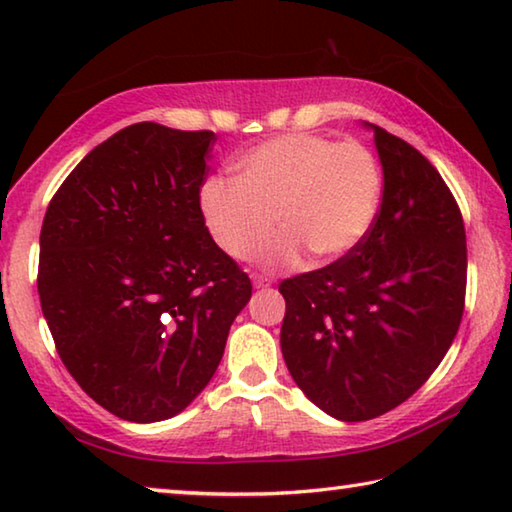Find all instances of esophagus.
<instances>
[{
    "instance_id": "obj_1",
    "label": "esophagus",
    "mask_w": 512,
    "mask_h": 512,
    "mask_svg": "<svg viewBox=\"0 0 512 512\" xmlns=\"http://www.w3.org/2000/svg\"><path fill=\"white\" fill-rule=\"evenodd\" d=\"M253 287L255 289H268L271 287V280H266L262 275H253Z\"/></svg>"
}]
</instances>
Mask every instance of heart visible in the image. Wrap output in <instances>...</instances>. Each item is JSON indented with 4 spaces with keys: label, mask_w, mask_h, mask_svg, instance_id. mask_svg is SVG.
Returning a JSON list of instances; mask_svg holds the SVG:
<instances>
[{
    "label": "heart",
    "mask_w": 512,
    "mask_h": 512,
    "mask_svg": "<svg viewBox=\"0 0 512 512\" xmlns=\"http://www.w3.org/2000/svg\"><path fill=\"white\" fill-rule=\"evenodd\" d=\"M239 180L207 178L198 205L225 255L253 259L277 228L271 264L296 262L302 250L334 262L357 248L375 223L381 169L368 146L291 133L239 155Z\"/></svg>",
    "instance_id": "b5f03b06"
}]
</instances>
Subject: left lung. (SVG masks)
I'll return each instance as SVG.
<instances>
[{"label": "left lung", "mask_w": 512, "mask_h": 512, "mask_svg": "<svg viewBox=\"0 0 512 512\" xmlns=\"http://www.w3.org/2000/svg\"><path fill=\"white\" fill-rule=\"evenodd\" d=\"M384 194L370 232L334 264L289 277L282 357L318 409L377 418L431 377L463 318L465 225L424 155L375 124Z\"/></svg>", "instance_id": "left-lung-1"}]
</instances>
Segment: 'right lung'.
<instances>
[{
	"instance_id": "1",
	"label": "right lung",
	"mask_w": 512,
	"mask_h": 512,
	"mask_svg": "<svg viewBox=\"0 0 512 512\" xmlns=\"http://www.w3.org/2000/svg\"><path fill=\"white\" fill-rule=\"evenodd\" d=\"M214 140L128 126L76 164L42 221L38 293L56 350L121 420L187 409L253 293L198 205Z\"/></svg>"
}]
</instances>
